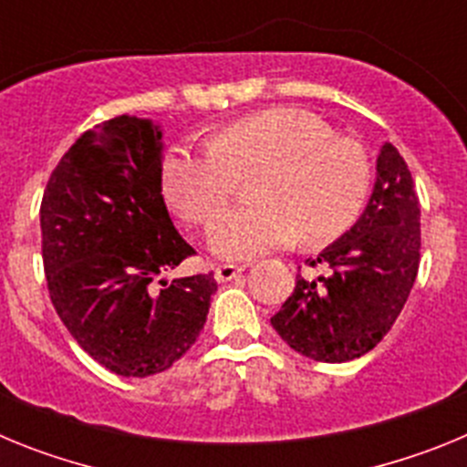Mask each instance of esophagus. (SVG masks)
<instances>
[{
  "label": "esophagus",
  "mask_w": 467,
  "mask_h": 467,
  "mask_svg": "<svg viewBox=\"0 0 467 467\" xmlns=\"http://www.w3.org/2000/svg\"><path fill=\"white\" fill-rule=\"evenodd\" d=\"M241 271H245V266H238V264H222V266L214 269V280H217V283H226V280L236 278Z\"/></svg>",
  "instance_id": "obj_1"
}]
</instances>
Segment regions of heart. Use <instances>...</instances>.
<instances>
[{
    "mask_svg": "<svg viewBox=\"0 0 467 467\" xmlns=\"http://www.w3.org/2000/svg\"><path fill=\"white\" fill-rule=\"evenodd\" d=\"M257 203L226 210L208 234L214 254L250 259L287 245L339 236L360 217L372 187L365 147L334 135L325 119L299 107H271L226 123L208 147L177 144L161 161L168 203L189 224H208L256 172Z\"/></svg>",
    "mask_w": 467,
    "mask_h": 467,
    "instance_id": "heart-1",
    "label": "heart"
}]
</instances>
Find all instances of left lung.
<instances>
[{
  "mask_svg": "<svg viewBox=\"0 0 467 467\" xmlns=\"http://www.w3.org/2000/svg\"><path fill=\"white\" fill-rule=\"evenodd\" d=\"M419 262V196L404 159L386 142L372 198L358 224L306 259L313 269L325 266V274L296 275L271 325L285 344L311 360H356L390 332L414 287Z\"/></svg>",
  "mask_w": 467,
  "mask_h": 467,
  "instance_id": "8db88e82",
  "label": "left lung"
}]
</instances>
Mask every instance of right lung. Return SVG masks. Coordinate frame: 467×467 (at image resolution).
<instances>
[{
  "label": "right lung",
  "instance_id": "obj_1",
  "mask_svg": "<svg viewBox=\"0 0 467 467\" xmlns=\"http://www.w3.org/2000/svg\"><path fill=\"white\" fill-rule=\"evenodd\" d=\"M154 121L117 117L81 135L41 198V257L56 313L119 377L163 372L208 317L210 274L163 280L193 254L161 196Z\"/></svg>",
  "mask_w": 467,
  "mask_h": 467
}]
</instances>
